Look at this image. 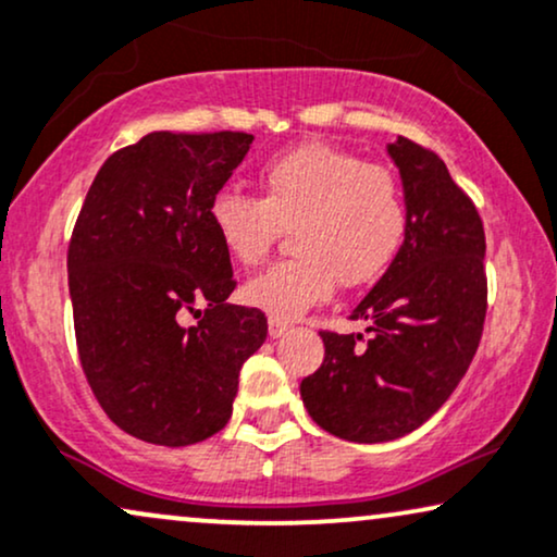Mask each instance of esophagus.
<instances>
[{
	"instance_id": "1",
	"label": "esophagus",
	"mask_w": 557,
	"mask_h": 557,
	"mask_svg": "<svg viewBox=\"0 0 557 557\" xmlns=\"http://www.w3.org/2000/svg\"><path fill=\"white\" fill-rule=\"evenodd\" d=\"M287 329H290V321L280 319V315H270V336H272V339L283 336Z\"/></svg>"
}]
</instances>
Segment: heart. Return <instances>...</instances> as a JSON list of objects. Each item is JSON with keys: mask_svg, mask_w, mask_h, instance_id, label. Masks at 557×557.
Segmentation results:
<instances>
[{"mask_svg": "<svg viewBox=\"0 0 557 557\" xmlns=\"http://www.w3.org/2000/svg\"><path fill=\"white\" fill-rule=\"evenodd\" d=\"M262 197L218 189L210 226L238 264L270 255L283 228H293L298 255L267 267L244 285L249 306L293 319L344 287H362L396 262L411 213L404 185L391 169L368 164L326 144H306L270 159Z\"/></svg>", "mask_w": 557, "mask_h": 557, "instance_id": "heart-1", "label": "heart"}]
</instances>
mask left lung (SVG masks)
Returning <instances> with one entry per match:
<instances>
[{
	"label": "left lung",
	"instance_id": "left-lung-1",
	"mask_svg": "<svg viewBox=\"0 0 557 557\" xmlns=\"http://www.w3.org/2000/svg\"><path fill=\"white\" fill-rule=\"evenodd\" d=\"M411 213L404 249L351 311L362 334L321 331L323 362L302 377L311 419L349 442H391L419 429L453 396L481 344L488 283L473 200L432 149L388 146Z\"/></svg>",
	"mask_w": 557,
	"mask_h": 557
}]
</instances>
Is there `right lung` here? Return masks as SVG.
Returning <instances> with one entry per match:
<instances>
[{
	"instance_id": "obj_1",
	"label": "right lung",
	"mask_w": 557,
	"mask_h": 557,
	"mask_svg": "<svg viewBox=\"0 0 557 557\" xmlns=\"http://www.w3.org/2000/svg\"><path fill=\"white\" fill-rule=\"evenodd\" d=\"M251 140L242 131L149 133L108 157L72 231L82 370L112 424L151 445L221 432L242 364L267 339L259 308L226 302L236 280L208 218ZM189 312L201 317L195 327Z\"/></svg>"
}]
</instances>
